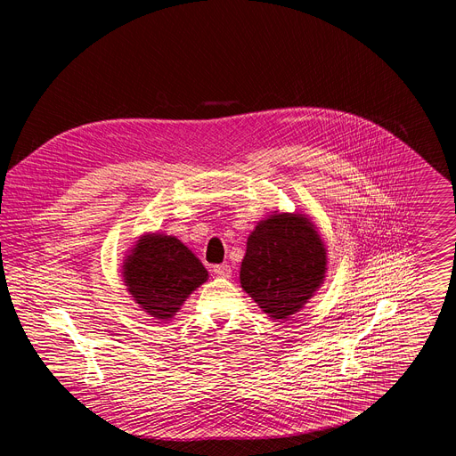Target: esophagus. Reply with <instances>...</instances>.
Masks as SVG:
<instances>
[{
  "label": "esophagus",
  "instance_id": "esophagus-1",
  "mask_svg": "<svg viewBox=\"0 0 456 456\" xmlns=\"http://www.w3.org/2000/svg\"><path fill=\"white\" fill-rule=\"evenodd\" d=\"M213 273L218 276V278H231V267L227 264H222V265H215L213 267Z\"/></svg>",
  "mask_w": 456,
  "mask_h": 456
}]
</instances>
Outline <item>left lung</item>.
I'll return each mask as SVG.
<instances>
[{"mask_svg":"<svg viewBox=\"0 0 456 456\" xmlns=\"http://www.w3.org/2000/svg\"><path fill=\"white\" fill-rule=\"evenodd\" d=\"M327 271V250L303 215H273L247 240L240 269L243 290L269 317L287 319L319 289Z\"/></svg>","mask_w":456,"mask_h":456,"instance_id":"8db88e82","label":"left lung"}]
</instances>
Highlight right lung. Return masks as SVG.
Returning a JSON list of instances; mask_svg holds the SVG:
<instances>
[{
    "instance_id": "obj_1",
    "label": "right lung",
    "mask_w": 456,
    "mask_h": 456,
    "mask_svg": "<svg viewBox=\"0 0 456 456\" xmlns=\"http://www.w3.org/2000/svg\"><path fill=\"white\" fill-rule=\"evenodd\" d=\"M129 294L157 319H169L187 296L208 280V271L180 240L148 234L124 264Z\"/></svg>"
}]
</instances>
